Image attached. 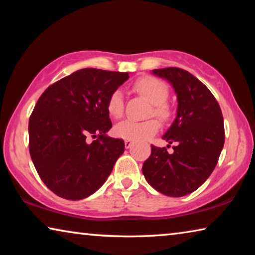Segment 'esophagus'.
Masks as SVG:
<instances>
[{
  "label": "esophagus",
  "mask_w": 255,
  "mask_h": 255,
  "mask_svg": "<svg viewBox=\"0 0 255 255\" xmlns=\"http://www.w3.org/2000/svg\"><path fill=\"white\" fill-rule=\"evenodd\" d=\"M131 146H132V141H131V140H129V139L125 140V147H126V148H130Z\"/></svg>",
  "instance_id": "1"
}]
</instances>
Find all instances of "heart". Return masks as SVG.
I'll return each instance as SVG.
<instances>
[{
	"label": "heart",
	"mask_w": 255,
	"mask_h": 255,
	"mask_svg": "<svg viewBox=\"0 0 255 255\" xmlns=\"http://www.w3.org/2000/svg\"><path fill=\"white\" fill-rule=\"evenodd\" d=\"M133 90L152 103L153 107L150 114L161 120L169 119L171 111L165 102L169 97V89L163 82L152 76L140 77L133 84ZM107 110L114 118H119L123 116L124 100L120 90H115L110 94L107 103ZM158 127L159 125L155 119H148L145 122L126 119L116 125L114 131L116 136L124 139L145 140L152 137L158 130Z\"/></svg>",
	"instance_id": "heart-1"
}]
</instances>
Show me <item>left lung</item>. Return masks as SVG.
<instances>
[{
    "mask_svg": "<svg viewBox=\"0 0 255 255\" xmlns=\"http://www.w3.org/2000/svg\"><path fill=\"white\" fill-rule=\"evenodd\" d=\"M152 73L169 82L176 94L175 119L162 137L176 145L173 153L152 146L143 174L158 192L183 197L199 188L218 162L225 141L222 110L208 88L182 68H159Z\"/></svg>",
    "mask_w": 255,
    "mask_h": 255,
    "instance_id": "left-lung-1",
    "label": "left lung"
}]
</instances>
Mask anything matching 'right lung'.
I'll return each instance as SVG.
<instances>
[{
	"label": "right lung",
	"instance_id": "1",
	"mask_svg": "<svg viewBox=\"0 0 255 255\" xmlns=\"http://www.w3.org/2000/svg\"><path fill=\"white\" fill-rule=\"evenodd\" d=\"M129 73L83 68L41 94L29 119V150L47 188L67 200L93 195L125 152V143L107 132L110 94ZM97 139L91 144L86 137Z\"/></svg>",
	"mask_w": 255,
	"mask_h": 255
}]
</instances>
